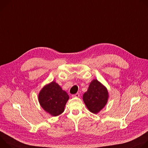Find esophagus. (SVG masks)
<instances>
[{"instance_id": "obj_1", "label": "esophagus", "mask_w": 148, "mask_h": 148, "mask_svg": "<svg viewBox=\"0 0 148 148\" xmlns=\"http://www.w3.org/2000/svg\"><path fill=\"white\" fill-rule=\"evenodd\" d=\"M79 96H80L79 93H76V94L72 95V97H78Z\"/></svg>"}]
</instances>
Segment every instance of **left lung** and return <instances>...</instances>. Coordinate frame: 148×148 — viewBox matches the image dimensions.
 <instances>
[{
	"mask_svg": "<svg viewBox=\"0 0 148 148\" xmlns=\"http://www.w3.org/2000/svg\"><path fill=\"white\" fill-rule=\"evenodd\" d=\"M109 97L106 88L97 79L93 80L88 90L83 95V100L87 108L96 114L106 105Z\"/></svg>",
	"mask_w": 148,
	"mask_h": 148,
	"instance_id": "1",
	"label": "left lung"
}]
</instances>
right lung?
Instances as JSON below:
<instances>
[{"label":"right lung","instance_id":"add662e5","mask_svg":"<svg viewBox=\"0 0 148 148\" xmlns=\"http://www.w3.org/2000/svg\"><path fill=\"white\" fill-rule=\"evenodd\" d=\"M69 95L55 82L45 85L39 93L41 107L51 115L57 116L64 112Z\"/></svg>","mask_w":148,"mask_h":148}]
</instances>
